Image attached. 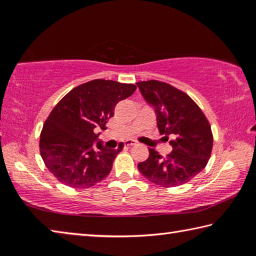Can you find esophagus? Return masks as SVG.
Returning <instances> with one entry per match:
<instances>
[{"mask_svg": "<svg viewBox=\"0 0 256 256\" xmlns=\"http://www.w3.org/2000/svg\"><path fill=\"white\" fill-rule=\"evenodd\" d=\"M136 141H133V140H128V141H125L124 142V146H136Z\"/></svg>", "mask_w": 256, "mask_h": 256, "instance_id": "obj_1", "label": "esophagus"}]
</instances>
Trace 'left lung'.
Instances as JSON below:
<instances>
[{"mask_svg":"<svg viewBox=\"0 0 256 256\" xmlns=\"http://www.w3.org/2000/svg\"><path fill=\"white\" fill-rule=\"evenodd\" d=\"M146 102L154 108L160 134L172 136V151L162 157L149 149V157L138 164L146 180L164 188L188 183L206 166L211 157L214 136L206 115L196 102L166 82H138Z\"/></svg>","mask_w":256,"mask_h":256,"instance_id":"8db88e82","label":"left lung"}]
</instances>
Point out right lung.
I'll list each match as a JSON object with an SVG mask.
<instances>
[{
  "mask_svg": "<svg viewBox=\"0 0 256 256\" xmlns=\"http://www.w3.org/2000/svg\"><path fill=\"white\" fill-rule=\"evenodd\" d=\"M133 84L96 79L73 88L58 102L46 118L40 133V156L46 167L60 183L86 188L110 174L112 162L124 148L105 149L94 142L106 130L118 102L136 92Z\"/></svg>",
  "mask_w": 256,
  "mask_h": 256,
  "instance_id": "add662e5",
  "label": "right lung"
}]
</instances>
